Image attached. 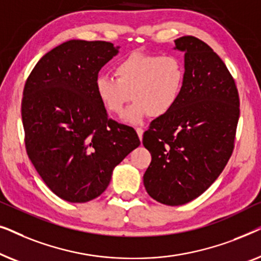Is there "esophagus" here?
Wrapping results in <instances>:
<instances>
[{
  "label": "esophagus",
  "mask_w": 261,
  "mask_h": 261,
  "mask_svg": "<svg viewBox=\"0 0 261 261\" xmlns=\"http://www.w3.org/2000/svg\"><path fill=\"white\" fill-rule=\"evenodd\" d=\"M137 133H138L139 138H140V140H141V139H142V134H144V129H142V128H140V127H138V128H137Z\"/></svg>",
  "instance_id": "obj_1"
}]
</instances>
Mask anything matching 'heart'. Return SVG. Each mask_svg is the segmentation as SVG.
Returning a JSON list of instances; mask_svg holds the SVG:
<instances>
[{
  "label": "heart",
  "mask_w": 261,
  "mask_h": 261,
  "mask_svg": "<svg viewBox=\"0 0 261 261\" xmlns=\"http://www.w3.org/2000/svg\"><path fill=\"white\" fill-rule=\"evenodd\" d=\"M115 78L98 74L95 94L107 112L121 116L130 99L128 122H140L146 115L169 114L179 101L185 83V65L176 55L130 53L114 67Z\"/></svg>",
  "instance_id": "heart-1"
}]
</instances>
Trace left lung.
Here are the masks:
<instances>
[{
	"instance_id": "left-lung-1",
	"label": "left lung",
	"mask_w": 261,
	"mask_h": 261,
	"mask_svg": "<svg viewBox=\"0 0 261 261\" xmlns=\"http://www.w3.org/2000/svg\"><path fill=\"white\" fill-rule=\"evenodd\" d=\"M174 44L185 52L183 92L142 138L152 155L145 189L166 205L185 204L216 180L233 153L240 116L237 84L223 60L191 35Z\"/></svg>"
}]
</instances>
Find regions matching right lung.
<instances>
[{
	"mask_svg": "<svg viewBox=\"0 0 261 261\" xmlns=\"http://www.w3.org/2000/svg\"><path fill=\"white\" fill-rule=\"evenodd\" d=\"M117 48L108 41H66L39 60L24 84L28 158L67 202L98 197L114 167L140 145L134 128L109 119L95 94L96 77Z\"/></svg>",
	"mask_w": 261,
	"mask_h": 261,
	"instance_id": "1",
	"label": "right lung"
}]
</instances>
